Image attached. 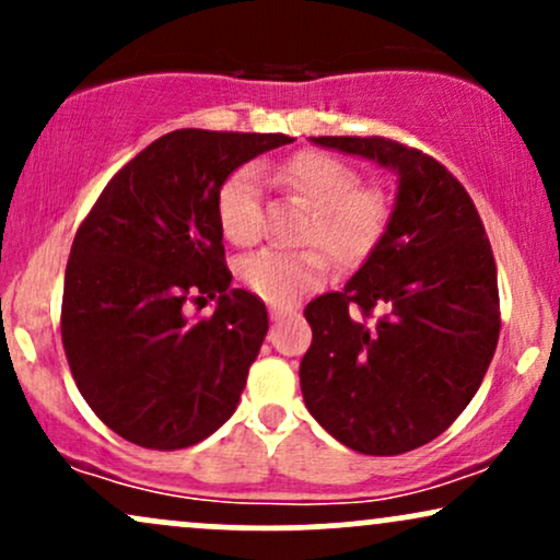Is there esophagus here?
Wrapping results in <instances>:
<instances>
[{
    "label": "esophagus",
    "mask_w": 560,
    "mask_h": 560,
    "mask_svg": "<svg viewBox=\"0 0 560 560\" xmlns=\"http://www.w3.org/2000/svg\"><path fill=\"white\" fill-rule=\"evenodd\" d=\"M292 316H298V313L292 311V307H271V318L273 320H284V318H292Z\"/></svg>",
    "instance_id": "34e87169"
}]
</instances>
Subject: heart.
Segmentation results:
<instances>
[{
  "mask_svg": "<svg viewBox=\"0 0 560 560\" xmlns=\"http://www.w3.org/2000/svg\"><path fill=\"white\" fill-rule=\"evenodd\" d=\"M266 176L311 205L302 240L318 242L339 262L363 260L382 240L389 221V197L378 186H358V171L337 155L302 150L271 165ZM218 221L234 244H253L262 231L260 176L253 165L234 171L218 189ZM329 273L320 247H266L240 262L242 281L273 305H289Z\"/></svg>",
  "mask_w": 560,
  "mask_h": 560,
  "instance_id": "heart-1",
  "label": "heart"
}]
</instances>
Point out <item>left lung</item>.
Instances as JSON below:
<instances>
[{
	"mask_svg": "<svg viewBox=\"0 0 560 560\" xmlns=\"http://www.w3.org/2000/svg\"><path fill=\"white\" fill-rule=\"evenodd\" d=\"M395 171L387 229L339 292L307 302L300 363L307 410L365 455L416 450L464 413L500 334L498 271L464 184L434 158L384 137H311ZM374 310L383 316L370 320Z\"/></svg>",
	"mask_w": 560,
	"mask_h": 560,
	"instance_id": "left-lung-1",
	"label": "left lung"
}]
</instances>
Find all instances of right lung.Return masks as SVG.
Wrapping results in <instances>:
<instances>
[{
  "mask_svg": "<svg viewBox=\"0 0 560 560\" xmlns=\"http://www.w3.org/2000/svg\"><path fill=\"white\" fill-rule=\"evenodd\" d=\"M284 133L178 128L126 163L75 231L62 347L89 408L150 450L197 445L229 421L268 331L260 298L231 289L218 189ZM215 296L189 322L186 299Z\"/></svg>",
  "mask_w": 560,
  "mask_h": 560,
  "instance_id": "obj_1",
  "label": "right lung"
}]
</instances>
